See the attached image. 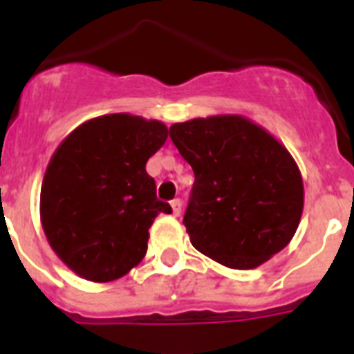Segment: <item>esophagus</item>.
Returning <instances> with one entry per match:
<instances>
[{
	"label": "esophagus",
	"instance_id": "esophagus-1",
	"mask_svg": "<svg viewBox=\"0 0 354 354\" xmlns=\"http://www.w3.org/2000/svg\"><path fill=\"white\" fill-rule=\"evenodd\" d=\"M171 211H174L175 216H179L180 211H183V200L180 198L171 200Z\"/></svg>",
	"mask_w": 354,
	"mask_h": 354
}]
</instances>
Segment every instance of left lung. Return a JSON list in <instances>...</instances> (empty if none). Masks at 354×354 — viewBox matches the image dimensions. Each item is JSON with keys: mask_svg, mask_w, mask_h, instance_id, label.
<instances>
[{"mask_svg": "<svg viewBox=\"0 0 354 354\" xmlns=\"http://www.w3.org/2000/svg\"><path fill=\"white\" fill-rule=\"evenodd\" d=\"M170 138L195 174L184 225L200 253L253 270L289 245L303 179L273 134L241 115H214L174 124Z\"/></svg>", "mask_w": 354, "mask_h": 354, "instance_id": "left-lung-1", "label": "left lung"}]
</instances>
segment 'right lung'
Listing matches in <instances>:
<instances>
[{
    "label": "right lung",
    "instance_id": "obj_1",
    "mask_svg": "<svg viewBox=\"0 0 354 354\" xmlns=\"http://www.w3.org/2000/svg\"><path fill=\"white\" fill-rule=\"evenodd\" d=\"M167 138L162 122L113 113L83 122L55 150L40 221L53 252L77 277L111 282L145 257L150 225L171 212L145 170Z\"/></svg>",
    "mask_w": 354,
    "mask_h": 354
}]
</instances>
